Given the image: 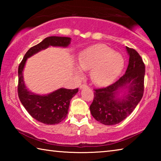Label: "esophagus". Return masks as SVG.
<instances>
[{"instance_id":"esophagus-1","label":"esophagus","mask_w":161,"mask_h":161,"mask_svg":"<svg viewBox=\"0 0 161 161\" xmlns=\"http://www.w3.org/2000/svg\"><path fill=\"white\" fill-rule=\"evenodd\" d=\"M85 88H88V86L86 85V84H81V85H80V89H83Z\"/></svg>"}]
</instances>
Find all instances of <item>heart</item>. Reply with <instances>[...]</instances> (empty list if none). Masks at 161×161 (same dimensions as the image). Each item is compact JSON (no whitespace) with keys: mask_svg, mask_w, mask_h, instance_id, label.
Here are the masks:
<instances>
[{"mask_svg":"<svg viewBox=\"0 0 161 161\" xmlns=\"http://www.w3.org/2000/svg\"><path fill=\"white\" fill-rule=\"evenodd\" d=\"M80 66H76L78 75L82 69L90 70L92 80L99 86H107L115 81L123 71L124 59L121 54L103 44H97L84 50L79 57Z\"/></svg>","mask_w":161,"mask_h":161,"instance_id":"1","label":"heart"}]
</instances>
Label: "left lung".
Masks as SVG:
<instances>
[{"mask_svg":"<svg viewBox=\"0 0 161 161\" xmlns=\"http://www.w3.org/2000/svg\"><path fill=\"white\" fill-rule=\"evenodd\" d=\"M129 56L124 75L106 88L95 89L92 116L104 125H115L133 112L143 95L145 65L137 52L126 47Z\"/></svg>","mask_w":161,"mask_h":161,"instance_id":"obj_1","label":"left lung"}]
</instances>
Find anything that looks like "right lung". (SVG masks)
Returning a JSON list of instances; mask_svg holds the SVG:
<instances>
[{"label":"right lung","instance_id":"obj_1","mask_svg":"<svg viewBox=\"0 0 161 161\" xmlns=\"http://www.w3.org/2000/svg\"><path fill=\"white\" fill-rule=\"evenodd\" d=\"M68 37L51 36L45 38L39 44L27 52L18 67V97L22 104L31 116L47 125L60 123L66 118L72 98L79 89L59 88L47 94H38L30 91L24 81L23 71L28 59L49 47L66 48L71 43Z\"/></svg>","mask_w":161,"mask_h":161}]
</instances>
